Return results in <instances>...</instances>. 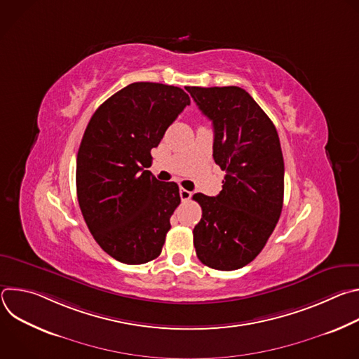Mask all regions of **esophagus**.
<instances>
[{"instance_id": "34e87169", "label": "esophagus", "mask_w": 359, "mask_h": 359, "mask_svg": "<svg viewBox=\"0 0 359 359\" xmlns=\"http://www.w3.org/2000/svg\"><path fill=\"white\" fill-rule=\"evenodd\" d=\"M179 193H180L182 201H187V200L191 197V191H189V190H186V189H183V187H180Z\"/></svg>"}]
</instances>
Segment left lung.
I'll list each match as a JSON object with an SVG mask.
<instances>
[{"mask_svg":"<svg viewBox=\"0 0 359 359\" xmlns=\"http://www.w3.org/2000/svg\"><path fill=\"white\" fill-rule=\"evenodd\" d=\"M186 89L213 123V158L226 172L216 197L193 196L203 212L193 230L196 254L215 270H237L260 254L283 210L278 133L257 102L238 86Z\"/></svg>","mask_w":359,"mask_h":359,"instance_id":"1","label":"left lung"}]
</instances>
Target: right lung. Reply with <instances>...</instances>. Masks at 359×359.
Listing matches in <instances>:
<instances>
[{
	"instance_id": "add662e5",
	"label": "right lung",
	"mask_w": 359,
	"mask_h": 359,
	"mask_svg": "<svg viewBox=\"0 0 359 359\" xmlns=\"http://www.w3.org/2000/svg\"><path fill=\"white\" fill-rule=\"evenodd\" d=\"M190 105L177 86L135 82L92 115L76 158V194L96 243L115 260L144 264L162 252L179 186L149 170L150 150Z\"/></svg>"
}]
</instances>
